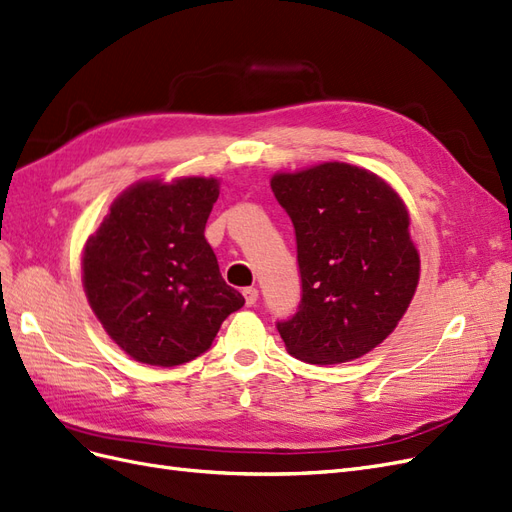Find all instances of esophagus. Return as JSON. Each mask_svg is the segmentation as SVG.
<instances>
[{
	"label": "esophagus",
	"mask_w": 512,
	"mask_h": 512,
	"mask_svg": "<svg viewBox=\"0 0 512 512\" xmlns=\"http://www.w3.org/2000/svg\"><path fill=\"white\" fill-rule=\"evenodd\" d=\"M243 297H245V305L252 307L258 301V290L256 288H243Z\"/></svg>",
	"instance_id": "esophagus-1"
}]
</instances>
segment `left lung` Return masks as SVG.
Segmentation results:
<instances>
[{
  "instance_id": "8db88e82",
  "label": "left lung",
  "mask_w": 512,
  "mask_h": 512,
  "mask_svg": "<svg viewBox=\"0 0 512 512\" xmlns=\"http://www.w3.org/2000/svg\"><path fill=\"white\" fill-rule=\"evenodd\" d=\"M301 271L299 312L277 322L286 350L314 365L359 359L404 318L421 275L401 196L371 170L324 162L275 173Z\"/></svg>"
}]
</instances>
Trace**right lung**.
Instances as JSON below:
<instances>
[{"label": "right lung", "mask_w": 512, "mask_h": 512, "mask_svg": "<svg viewBox=\"0 0 512 512\" xmlns=\"http://www.w3.org/2000/svg\"><path fill=\"white\" fill-rule=\"evenodd\" d=\"M215 177L145 179L123 190L85 243L83 288L108 337L134 361L175 367L211 348L243 307L205 239Z\"/></svg>", "instance_id": "right-lung-1"}]
</instances>
